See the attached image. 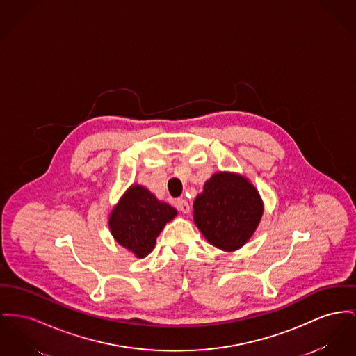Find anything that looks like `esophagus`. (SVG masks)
I'll return each mask as SVG.
<instances>
[{
	"label": "esophagus",
	"mask_w": 356,
	"mask_h": 356,
	"mask_svg": "<svg viewBox=\"0 0 356 356\" xmlns=\"http://www.w3.org/2000/svg\"><path fill=\"white\" fill-rule=\"evenodd\" d=\"M176 207H177L179 211H181L183 213H188L189 212L188 202H187L186 199H179V200L176 202Z\"/></svg>",
	"instance_id": "1"
}]
</instances>
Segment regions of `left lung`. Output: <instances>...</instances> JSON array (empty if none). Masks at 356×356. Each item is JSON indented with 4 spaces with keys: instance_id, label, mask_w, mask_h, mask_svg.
<instances>
[{
    "instance_id": "obj_1",
    "label": "left lung",
    "mask_w": 356,
    "mask_h": 356,
    "mask_svg": "<svg viewBox=\"0 0 356 356\" xmlns=\"http://www.w3.org/2000/svg\"><path fill=\"white\" fill-rule=\"evenodd\" d=\"M264 215V202L249 179L216 172L193 202V222L216 249L235 251L246 245Z\"/></svg>"
}]
</instances>
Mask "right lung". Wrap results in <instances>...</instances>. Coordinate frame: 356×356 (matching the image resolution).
I'll return each instance as SVG.
<instances>
[{"label":"right lung","mask_w":356,"mask_h":356,"mask_svg":"<svg viewBox=\"0 0 356 356\" xmlns=\"http://www.w3.org/2000/svg\"><path fill=\"white\" fill-rule=\"evenodd\" d=\"M176 215L177 209L159 200L144 186L133 184L110 211L107 223L117 243L137 258H145L154 249L160 232Z\"/></svg>","instance_id":"1"}]
</instances>
